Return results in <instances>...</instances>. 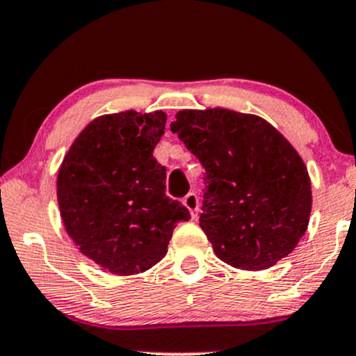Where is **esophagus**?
Listing matches in <instances>:
<instances>
[{
	"label": "esophagus",
	"instance_id": "esophagus-1",
	"mask_svg": "<svg viewBox=\"0 0 356 356\" xmlns=\"http://www.w3.org/2000/svg\"><path fill=\"white\" fill-rule=\"evenodd\" d=\"M182 204H184V206L187 207V209H189V212H191L192 218H195V216H197L199 199H197V195L194 194V192H189V194H187L186 197L182 199Z\"/></svg>",
	"mask_w": 356,
	"mask_h": 356
}]
</instances>
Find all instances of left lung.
Instances as JSON below:
<instances>
[{
	"label": "left lung",
	"instance_id": "1",
	"mask_svg": "<svg viewBox=\"0 0 356 356\" xmlns=\"http://www.w3.org/2000/svg\"><path fill=\"white\" fill-rule=\"evenodd\" d=\"M206 169L199 226L232 268L275 266L303 238L312 181L303 159L264 118L227 108L181 110L170 124Z\"/></svg>",
	"mask_w": 356,
	"mask_h": 356
}]
</instances>
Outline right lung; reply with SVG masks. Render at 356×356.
<instances>
[{
	"label": "right lung",
	"mask_w": 356,
	"mask_h": 356,
	"mask_svg": "<svg viewBox=\"0 0 356 356\" xmlns=\"http://www.w3.org/2000/svg\"><path fill=\"white\" fill-rule=\"evenodd\" d=\"M165 120L162 110L97 117L60 165L56 195L65 229L81 254L113 275L155 266L177 222L191 219L165 195V167L154 159Z\"/></svg>",
	"instance_id": "add662e5"
}]
</instances>
